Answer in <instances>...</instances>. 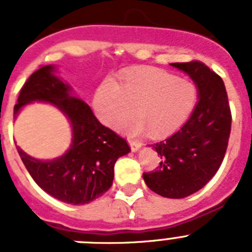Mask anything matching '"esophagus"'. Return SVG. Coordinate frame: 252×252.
I'll use <instances>...</instances> for the list:
<instances>
[{"label":"esophagus","instance_id":"34e87169","mask_svg":"<svg viewBox=\"0 0 252 252\" xmlns=\"http://www.w3.org/2000/svg\"><path fill=\"white\" fill-rule=\"evenodd\" d=\"M130 142V148H131V150L133 151V153H136V151H139V149L141 148V142H139V141H128Z\"/></svg>","mask_w":252,"mask_h":252}]
</instances>
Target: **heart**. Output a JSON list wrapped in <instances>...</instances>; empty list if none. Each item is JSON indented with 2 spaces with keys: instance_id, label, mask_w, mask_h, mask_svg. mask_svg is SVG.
Masks as SVG:
<instances>
[{
  "instance_id": "obj_1",
  "label": "heart",
  "mask_w": 252,
  "mask_h": 252,
  "mask_svg": "<svg viewBox=\"0 0 252 252\" xmlns=\"http://www.w3.org/2000/svg\"><path fill=\"white\" fill-rule=\"evenodd\" d=\"M197 103V88L187 78L145 69L126 74L120 84L102 82L93 95L95 117L107 127H117L134 114L139 117L121 125L122 131L141 135L149 131L162 137L179 130Z\"/></svg>"
}]
</instances>
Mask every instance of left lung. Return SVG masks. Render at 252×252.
<instances>
[{"label": "left lung", "mask_w": 252, "mask_h": 252, "mask_svg": "<svg viewBox=\"0 0 252 252\" xmlns=\"http://www.w3.org/2000/svg\"><path fill=\"white\" fill-rule=\"evenodd\" d=\"M170 65L192 79L198 101L177 132L151 145L161 162L142 178L157 194L180 199L203 188L221 166L231 132V111L223 81L208 66L201 62Z\"/></svg>", "instance_id": "obj_1"}]
</instances>
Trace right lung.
Wrapping results in <instances>:
<instances>
[{"label": "right lung", "mask_w": 252, "mask_h": 252, "mask_svg": "<svg viewBox=\"0 0 252 252\" xmlns=\"http://www.w3.org/2000/svg\"><path fill=\"white\" fill-rule=\"evenodd\" d=\"M34 102L55 107L72 130L70 146L55 159H35L16 146L35 183L51 197L75 206L104 194L112 186L116 160L131 151L126 140L95 119L91 107L75 97L73 87L58 75L57 65L41 66L30 75L20 91L13 117Z\"/></svg>", "instance_id": "add662e5"}]
</instances>
